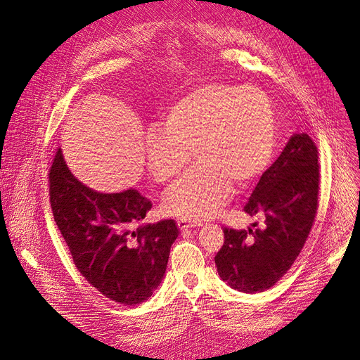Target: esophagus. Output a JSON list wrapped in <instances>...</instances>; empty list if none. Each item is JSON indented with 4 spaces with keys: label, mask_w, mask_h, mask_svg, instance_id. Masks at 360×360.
<instances>
[{
    "label": "esophagus",
    "mask_w": 360,
    "mask_h": 360,
    "mask_svg": "<svg viewBox=\"0 0 360 360\" xmlns=\"http://www.w3.org/2000/svg\"><path fill=\"white\" fill-rule=\"evenodd\" d=\"M178 227H179L181 231H187V230H191V229H195V227H200V224L185 221V219H178Z\"/></svg>",
    "instance_id": "34e87169"
}]
</instances>
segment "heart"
Wrapping results in <instances>:
<instances>
[{"instance_id":"obj_1","label":"heart","mask_w":360,"mask_h":360,"mask_svg":"<svg viewBox=\"0 0 360 360\" xmlns=\"http://www.w3.org/2000/svg\"><path fill=\"white\" fill-rule=\"evenodd\" d=\"M163 129L145 136L148 170L158 182L175 179L163 210L185 221L214 217L230 200L233 184L245 187L268 167L275 145V117L269 98L256 88L206 84L167 109Z\"/></svg>"}]
</instances>
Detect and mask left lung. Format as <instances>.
<instances>
[{
    "instance_id": "1",
    "label": "left lung",
    "mask_w": 360,
    "mask_h": 360,
    "mask_svg": "<svg viewBox=\"0 0 360 360\" xmlns=\"http://www.w3.org/2000/svg\"><path fill=\"white\" fill-rule=\"evenodd\" d=\"M319 150L307 133L288 139L281 155L266 170L243 206L263 219L248 230L224 227L217 252L219 278L243 293L271 288L292 268L317 214Z\"/></svg>"
}]
</instances>
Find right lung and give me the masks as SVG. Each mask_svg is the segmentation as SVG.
Listing matches in <instances>:
<instances>
[{
	"label": "right lung",
	"instance_id": "1",
	"mask_svg": "<svg viewBox=\"0 0 360 360\" xmlns=\"http://www.w3.org/2000/svg\"><path fill=\"white\" fill-rule=\"evenodd\" d=\"M49 185L55 223L85 280L122 305L142 304L153 296L179 235L176 223L161 219L131 230L153 203L134 188L98 193L86 187L67 167L61 148Z\"/></svg>",
	"mask_w": 360,
	"mask_h": 360
}]
</instances>
